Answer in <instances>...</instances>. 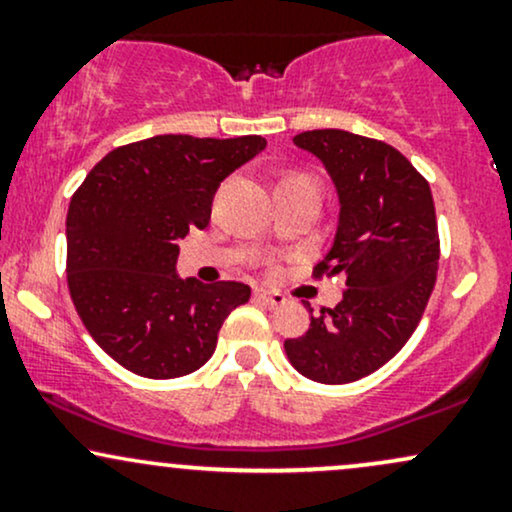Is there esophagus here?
I'll use <instances>...</instances> for the list:
<instances>
[{"instance_id": "1", "label": "esophagus", "mask_w": 512, "mask_h": 512, "mask_svg": "<svg viewBox=\"0 0 512 512\" xmlns=\"http://www.w3.org/2000/svg\"><path fill=\"white\" fill-rule=\"evenodd\" d=\"M255 298H257V301L272 305V308H274V305H284V303H286V298L281 296V293L267 291V289H257V291H255Z\"/></svg>"}]
</instances>
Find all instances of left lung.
<instances>
[{
    "label": "left lung",
    "mask_w": 512,
    "mask_h": 512,
    "mask_svg": "<svg viewBox=\"0 0 512 512\" xmlns=\"http://www.w3.org/2000/svg\"><path fill=\"white\" fill-rule=\"evenodd\" d=\"M293 144L320 158L337 185V238L313 276L344 272L346 289L342 303L310 317L308 332L286 339L284 349L315 383H354L409 342L436 286L440 238L431 187L378 139L313 129Z\"/></svg>",
    "instance_id": "8db88e82"
}]
</instances>
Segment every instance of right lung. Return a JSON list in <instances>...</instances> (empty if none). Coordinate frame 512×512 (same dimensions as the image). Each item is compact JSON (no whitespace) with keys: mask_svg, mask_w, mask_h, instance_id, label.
<instances>
[{"mask_svg":"<svg viewBox=\"0 0 512 512\" xmlns=\"http://www.w3.org/2000/svg\"><path fill=\"white\" fill-rule=\"evenodd\" d=\"M267 146L264 137L161 134L117 146L69 202L67 286L101 349L142 378L195 373L216 349L238 281L202 284L175 274L178 240L202 231L216 187Z\"/></svg>","mask_w":512,"mask_h":512,"instance_id":"right-lung-1","label":"right lung"}]
</instances>
